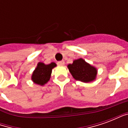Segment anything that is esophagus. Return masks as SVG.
Instances as JSON below:
<instances>
[{"label":"esophagus","instance_id":"34e87169","mask_svg":"<svg viewBox=\"0 0 128 128\" xmlns=\"http://www.w3.org/2000/svg\"><path fill=\"white\" fill-rule=\"evenodd\" d=\"M64 64V60H62V61L58 62V65H59V66H63Z\"/></svg>","mask_w":128,"mask_h":128}]
</instances>
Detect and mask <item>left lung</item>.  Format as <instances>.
Returning a JSON list of instances; mask_svg holds the SVG:
<instances>
[{
	"mask_svg": "<svg viewBox=\"0 0 128 128\" xmlns=\"http://www.w3.org/2000/svg\"><path fill=\"white\" fill-rule=\"evenodd\" d=\"M70 72L76 80L82 82H90L95 80L97 70L95 67L87 63L82 58L75 60L72 64L68 65Z\"/></svg>",
	"mask_w": 128,
	"mask_h": 128,
	"instance_id": "obj_1",
	"label": "left lung"
}]
</instances>
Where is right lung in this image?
Listing matches in <instances>:
<instances>
[{
    "instance_id": "add662e5",
    "label": "right lung",
    "mask_w": 128,
    "mask_h": 128,
    "mask_svg": "<svg viewBox=\"0 0 128 128\" xmlns=\"http://www.w3.org/2000/svg\"><path fill=\"white\" fill-rule=\"evenodd\" d=\"M56 66V64L51 62L49 64H44L39 62L32 74V80L34 83L43 86L50 80L52 69Z\"/></svg>"
}]
</instances>
